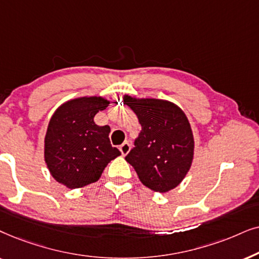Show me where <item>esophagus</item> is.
I'll use <instances>...</instances> for the list:
<instances>
[{
  "mask_svg": "<svg viewBox=\"0 0 259 259\" xmlns=\"http://www.w3.org/2000/svg\"><path fill=\"white\" fill-rule=\"evenodd\" d=\"M130 148H132V144H130L129 142H124L122 146L119 147V150H120V153H122L123 156H125V155L129 153Z\"/></svg>",
  "mask_w": 259,
  "mask_h": 259,
  "instance_id": "esophagus-1",
  "label": "esophagus"
}]
</instances>
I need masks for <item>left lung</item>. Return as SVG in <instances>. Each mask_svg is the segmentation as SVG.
<instances>
[{
    "label": "left lung",
    "mask_w": 259,
    "mask_h": 259,
    "mask_svg": "<svg viewBox=\"0 0 259 259\" xmlns=\"http://www.w3.org/2000/svg\"><path fill=\"white\" fill-rule=\"evenodd\" d=\"M142 132L125 156L140 181L157 193H167L184 180L194 157V136L180 106L164 99L124 95Z\"/></svg>",
    "instance_id": "8db88e82"
}]
</instances>
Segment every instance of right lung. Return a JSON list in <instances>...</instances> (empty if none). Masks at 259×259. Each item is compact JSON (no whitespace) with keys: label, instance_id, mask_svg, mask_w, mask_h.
Returning <instances> with one entry per match:
<instances>
[{"label":"right lung","instance_id":"add662e5","mask_svg":"<svg viewBox=\"0 0 259 259\" xmlns=\"http://www.w3.org/2000/svg\"><path fill=\"white\" fill-rule=\"evenodd\" d=\"M109 104L101 96L78 97L63 103L51 117L45 136V162L53 179L67 188L98 181L109 162L120 155L110 143V126H99L94 120Z\"/></svg>","mask_w":259,"mask_h":259}]
</instances>
